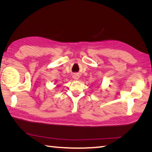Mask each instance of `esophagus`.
Instances as JSON below:
<instances>
[{"label": "esophagus", "mask_w": 152, "mask_h": 152, "mask_svg": "<svg viewBox=\"0 0 152 152\" xmlns=\"http://www.w3.org/2000/svg\"><path fill=\"white\" fill-rule=\"evenodd\" d=\"M79 76H78V75H74V76H73V79H75V80H77V79H79Z\"/></svg>", "instance_id": "obj_1"}]
</instances>
